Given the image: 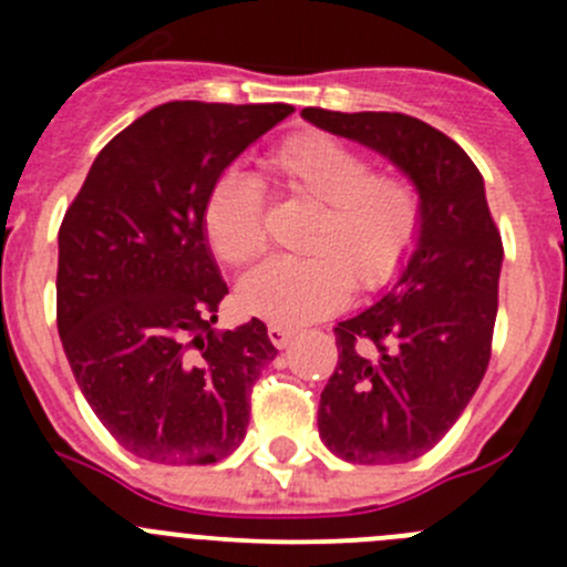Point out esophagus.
Returning a JSON list of instances; mask_svg holds the SVG:
<instances>
[{"label":"esophagus","instance_id":"esophagus-1","mask_svg":"<svg viewBox=\"0 0 567 567\" xmlns=\"http://www.w3.org/2000/svg\"><path fill=\"white\" fill-rule=\"evenodd\" d=\"M293 334H296V331L288 329V326L268 323V340H271L277 348H288V342L293 340Z\"/></svg>","mask_w":567,"mask_h":567}]
</instances>
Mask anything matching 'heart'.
Segmentation results:
<instances>
[{
  "label": "heart",
  "mask_w": 567,
  "mask_h": 567,
  "mask_svg": "<svg viewBox=\"0 0 567 567\" xmlns=\"http://www.w3.org/2000/svg\"><path fill=\"white\" fill-rule=\"evenodd\" d=\"M262 173L279 194L310 205L301 225V257H274L238 285L244 312L271 323H305L337 310L351 293L386 288L420 244L425 203L398 169H373V158L340 136L307 131L262 156ZM203 236L227 266H247L266 249L260 183L227 169L205 197Z\"/></svg>",
  "instance_id": "1"
}]
</instances>
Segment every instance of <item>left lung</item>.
Instances as JSON below:
<instances>
[{
	"label": "left lung",
	"mask_w": 567,
	"mask_h": 567,
	"mask_svg": "<svg viewBox=\"0 0 567 567\" xmlns=\"http://www.w3.org/2000/svg\"><path fill=\"white\" fill-rule=\"evenodd\" d=\"M301 114L390 156L422 192L420 244L384 299L334 326L340 357L318 405L320 439L342 461H414L455 425L491 359L505 249L483 175L411 114Z\"/></svg>",
	"instance_id": "left-lung-1"
}]
</instances>
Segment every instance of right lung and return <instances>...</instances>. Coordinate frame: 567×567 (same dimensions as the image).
<instances>
[{"mask_svg": "<svg viewBox=\"0 0 567 567\" xmlns=\"http://www.w3.org/2000/svg\"><path fill=\"white\" fill-rule=\"evenodd\" d=\"M290 104L169 101L99 153L60 225L56 329L76 384L128 453L208 466L247 436L277 348L262 320L214 329L227 296L205 197Z\"/></svg>", "mask_w": 567, "mask_h": 567, "instance_id": "obj_1", "label": "right lung"}]
</instances>
